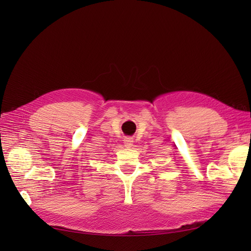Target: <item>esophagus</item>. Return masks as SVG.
<instances>
[{
    "label": "esophagus",
    "mask_w": 251,
    "mask_h": 251,
    "mask_svg": "<svg viewBox=\"0 0 251 251\" xmlns=\"http://www.w3.org/2000/svg\"><path fill=\"white\" fill-rule=\"evenodd\" d=\"M133 142H134V140H133L131 137H126V138H125V140H124L125 147H126V148H131V147L133 146Z\"/></svg>",
    "instance_id": "esophagus-1"
}]
</instances>
